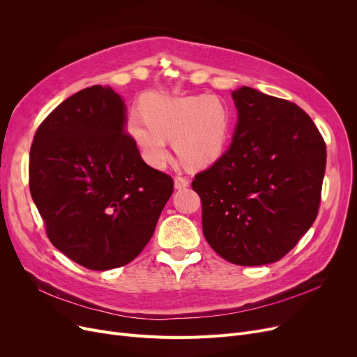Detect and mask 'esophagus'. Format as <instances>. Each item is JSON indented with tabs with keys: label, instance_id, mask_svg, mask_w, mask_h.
I'll use <instances>...</instances> for the list:
<instances>
[{
	"label": "esophagus",
	"instance_id": "34e87169",
	"mask_svg": "<svg viewBox=\"0 0 357 357\" xmlns=\"http://www.w3.org/2000/svg\"><path fill=\"white\" fill-rule=\"evenodd\" d=\"M188 185H190V179L186 178V176H181V175L175 176V188L176 190L186 188V186H188Z\"/></svg>",
	"mask_w": 357,
	"mask_h": 357
}]
</instances>
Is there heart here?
Listing matches in <instances>:
<instances>
[{"label": "heart", "mask_w": 357, "mask_h": 357, "mask_svg": "<svg viewBox=\"0 0 357 357\" xmlns=\"http://www.w3.org/2000/svg\"><path fill=\"white\" fill-rule=\"evenodd\" d=\"M142 109L130 112L127 130L142 158L153 167H162L169 158L166 139H172L176 155L192 167L215 162L229 143L233 116L217 97L152 93Z\"/></svg>", "instance_id": "1"}]
</instances>
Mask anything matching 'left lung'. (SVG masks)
Wrapping results in <instances>:
<instances>
[{
  "mask_svg": "<svg viewBox=\"0 0 357 357\" xmlns=\"http://www.w3.org/2000/svg\"><path fill=\"white\" fill-rule=\"evenodd\" d=\"M230 149L195 175L208 245L240 266L282 259L312 226L321 201L326 143L296 104L249 86L233 91Z\"/></svg>",
  "mask_w": 357,
  "mask_h": 357,
  "instance_id": "left-lung-1",
  "label": "left lung"
}]
</instances>
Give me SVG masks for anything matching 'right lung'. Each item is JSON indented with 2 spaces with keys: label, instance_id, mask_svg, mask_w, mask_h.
Instances as JSON below:
<instances>
[{
  "label": "right lung",
  "instance_id": "obj_1",
  "mask_svg": "<svg viewBox=\"0 0 357 357\" xmlns=\"http://www.w3.org/2000/svg\"><path fill=\"white\" fill-rule=\"evenodd\" d=\"M30 194L52 245L91 271L124 266L152 238L174 179L144 163L109 86L56 107L30 149Z\"/></svg>",
  "mask_w": 357,
  "mask_h": 357
}]
</instances>
